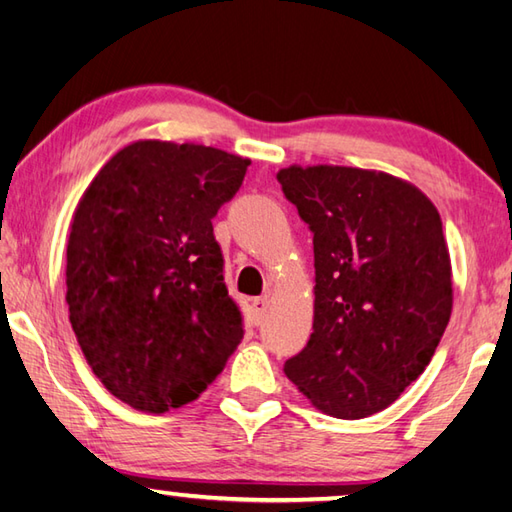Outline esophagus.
I'll return each instance as SVG.
<instances>
[{"mask_svg":"<svg viewBox=\"0 0 512 512\" xmlns=\"http://www.w3.org/2000/svg\"><path fill=\"white\" fill-rule=\"evenodd\" d=\"M250 306H253V318L259 324V322H262V318H264L266 309H268V300H266V297H255L253 304H250Z\"/></svg>","mask_w":512,"mask_h":512,"instance_id":"obj_1","label":"esophagus"}]
</instances>
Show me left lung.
<instances>
[{
  "mask_svg": "<svg viewBox=\"0 0 512 512\" xmlns=\"http://www.w3.org/2000/svg\"><path fill=\"white\" fill-rule=\"evenodd\" d=\"M313 232V333L284 362L320 412L356 421L423 374L452 313L441 217L412 183L340 165L280 170Z\"/></svg>",
  "mask_w": 512,
  "mask_h": 512,
  "instance_id": "left-lung-1",
  "label": "left lung"
}]
</instances>
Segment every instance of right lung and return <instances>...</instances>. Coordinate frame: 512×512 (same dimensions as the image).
<instances>
[{
  "instance_id": "obj_1",
  "label": "right lung",
  "mask_w": 512,
  "mask_h": 512,
  "mask_svg": "<svg viewBox=\"0 0 512 512\" xmlns=\"http://www.w3.org/2000/svg\"><path fill=\"white\" fill-rule=\"evenodd\" d=\"M248 165L206 145L136 141L82 194L67 246L69 320L100 383L134 410L199 398L244 338L212 219Z\"/></svg>"
}]
</instances>
